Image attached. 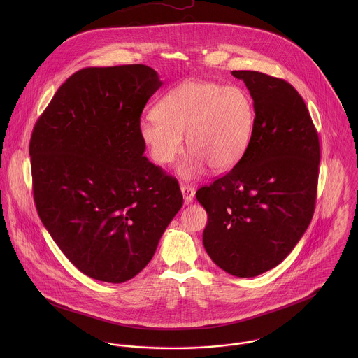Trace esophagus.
Returning a JSON list of instances; mask_svg holds the SVG:
<instances>
[{
    "label": "esophagus",
    "mask_w": 358,
    "mask_h": 358,
    "mask_svg": "<svg viewBox=\"0 0 358 358\" xmlns=\"http://www.w3.org/2000/svg\"><path fill=\"white\" fill-rule=\"evenodd\" d=\"M180 190H182V194H183V199H185V204H190L194 199V189L189 185H180Z\"/></svg>",
    "instance_id": "34e87169"
}]
</instances>
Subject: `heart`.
Returning <instances> with one entry per match:
<instances>
[{
  "label": "heart",
  "mask_w": 358,
  "mask_h": 358,
  "mask_svg": "<svg viewBox=\"0 0 358 358\" xmlns=\"http://www.w3.org/2000/svg\"><path fill=\"white\" fill-rule=\"evenodd\" d=\"M254 104L238 85L187 80L169 90L155 111L139 121V135L154 162L168 165L183 150V135L190 150L179 173L193 179L204 171L233 168L245 153L254 127Z\"/></svg>",
  "instance_id": "b5f03b06"
}]
</instances>
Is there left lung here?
I'll return each mask as SVG.
<instances>
[{"label": "left lung", "mask_w": 358, "mask_h": 358, "mask_svg": "<svg viewBox=\"0 0 358 358\" xmlns=\"http://www.w3.org/2000/svg\"><path fill=\"white\" fill-rule=\"evenodd\" d=\"M254 99L248 148L196 197L208 213L205 251L226 273L255 277L280 264L311 222L320 141L305 101L285 80L236 70Z\"/></svg>", "instance_id": "obj_1"}]
</instances>
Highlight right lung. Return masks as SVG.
<instances>
[{"label":"right lung","mask_w":358,"mask_h":358,"mask_svg":"<svg viewBox=\"0 0 358 358\" xmlns=\"http://www.w3.org/2000/svg\"><path fill=\"white\" fill-rule=\"evenodd\" d=\"M161 85L145 64L87 67L60 85L34 125L38 216L91 278L120 284L141 273L183 205L178 180L143 155L138 129Z\"/></svg>","instance_id":"right-lung-1"}]
</instances>
